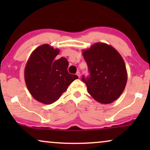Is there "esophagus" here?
I'll use <instances>...</instances> for the list:
<instances>
[{"label":"esophagus","instance_id":"1","mask_svg":"<svg viewBox=\"0 0 150 150\" xmlns=\"http://www.w3.org/2000/svg\"><path fill=\"white\" fill-rule=\"evenodd\" d=\"M76 75L78 76H79V78L81 77V73H80V71H77Z\"/></svg>","mask_w":150,"mask_h":150}]
</instances>
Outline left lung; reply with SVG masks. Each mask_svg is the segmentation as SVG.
<instances>
[{"instance_id":"1","label":"left lung","mask_w":150,"mask_h":150,"mask_svg":"<svg viewBox=\"0 0 150 150\" xmlns=\"http://www.w3.org/2000/svg\"><path fill=\"white\" fill-rule=\"evenodd\" d=\"M90 76L82 78L91 97L102 104L116 100L126 87L128 74L118 51L110 45L98 42L83 50Z\"/></svg>"}]
</instances>
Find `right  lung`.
<instances>
[{
    "label": "right lung",
    "mask_w": 150,
    "mask_h": 150,
    "mask_svg": "<svg viewBox=\"0 0 150 150\" xmlns=\"http://www.w3.org/2000/svg\"><path fill=\"white\" fill-rule=\"evenodd\" d=\"M60 51L43 44L33 51L26 62L24 80L28 91L38 102L54 103L68 86L79 79L67 71L69 63L65 57L56 60Z\"/></svg>",
    "instance_id": "right-lung-1"
}]
</instances>
